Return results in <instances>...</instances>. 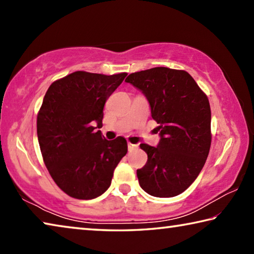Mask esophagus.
<instances>
[{
  "instance_id": "obj_1",
  "label": "esophagus",
  "mask_w": 254,
  "mask_h": 254,
  "mask_svg": "<svg viewBox=\"0 0 254 254\" xmlns=\"http://www.w3.org/2000/svg\"><path fill=\"white\" fill-rule=\"evenodd\" d=\"M137 148V144H133L131 142H127V149L128 151H132V150H134Z\"/></svg>"
}]
</instances>
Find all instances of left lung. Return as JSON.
<instances>
[{
    "label": "left lung",
    "mask_w": 254,
    "mask_h": 254,
    "mask_svg": "<svg viewBox=\"0 0 254 254\" xmlns=\"http://www.w3.org/2000/svg\"><path fill=\"white\" fill-rule=\"evenodd\" d=\"M147 96L159 127L158 147L141 143L148 154L136 170L139 184L154 197H174L190 186L208 157L210 106L207 95L185 70L154 67L132 72L126 79Z\"/></svg>",
    "instance_id": "8db88e82"
}]
</instances>
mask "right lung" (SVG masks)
Here are the masks:
<instances>
[{
    "label": "right lung",
    "mask_w": 254,
    "mask_h": 254,
    "mask_svg": "<svg viewBox=\"0 0 254 254\" xmlns=\"http://www.w3.org/2000/svg\"><path fill=\"white\" fill-rule=\"evenodd\" d=\"M127 75L78 70L55 80L44 97L37 117L42 159L54 182L72 198L102 195L127 152L123 136L109 141L95 131L103 126L106 100Z\"/></svg>",
    "instance_id": "add662e5"
}]
</instances>
